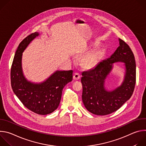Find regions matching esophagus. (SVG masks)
Instances as JSON below:
<instances>
[{
  "instance_id": "1",
  "label": "esophagus",
  "mask_w": 146,
  "mask_h": 146,
  "mask_svg": "<svg viewBox=\"0 0 146 146\" xmlns=\"http://www.w3.org/2000/svg\"><path fill=\"white\" fill-rule=\"evenodd\" d=\"M80 75L78 73H74V75H73V78L74 80H78L80 78Z\"/></svg>"
}]
</instances>
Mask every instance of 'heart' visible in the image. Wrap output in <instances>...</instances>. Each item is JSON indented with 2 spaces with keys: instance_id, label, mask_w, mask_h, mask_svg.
<instances>
[{
  "instance_id": "heart-1",
  "label": "heart",
  "mask_w": 146,
  "mask_h": 146,
  "mask_svg": "<svg viewBox=\"0 0 146 146\" xmlns=\"http://www.w3.org/2000/svg\"><path fill=\"white\" fill-rule=\"evenodd\" d=\"M103 55V50H96L92 52V53L87 55L84 60V65L89 68H92L96 66L100 61L102 56Z\"/></svg>"
}]
</instances>
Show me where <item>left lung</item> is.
Listing matches in <instances>:
<instances>
[{"label": "left lung", "mask_w": 146, "mask_h": 146, "mask_svg": "<svg viewBox=\"0 0 146 146\" xmlns=\"http://www.w3.org/2000/svg\"><path fill=\"white\" fill-rule=\"evenodd\" d=\"M111 56L103 60L93 69L82 73V100L91 113L105 115L119 109L133 94L136 84V62L133 52L123 40ZM117 61L125 63L126 76L123 84L112 92L104 88V80Z\"/></svg>", "instance_id": "obj_1"}]
</instances>
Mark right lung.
Instances as JSON below:
<instances>
[{"label": "right lung", "mask_w": 146, "mask_h": 146, "mask_svg": "<svg viewBox=\"0 0 146 146\" xmlns=\"http://www.w3.org/2000/svg\"><path fill=\"white\" fill-rule=\"evenodd\" d=\"M38 35L37 32L31 33L19 43L11 65V84L15 95L27 109L40 115H47L58 108L63 88L72 81L73 70L56 71L40 84L26 80L21 66L23 52Z\"/></svg>", "instance_id": "right-lung-1"}]
</instances>
